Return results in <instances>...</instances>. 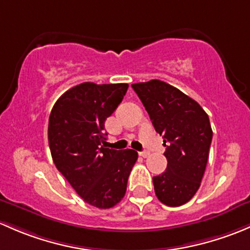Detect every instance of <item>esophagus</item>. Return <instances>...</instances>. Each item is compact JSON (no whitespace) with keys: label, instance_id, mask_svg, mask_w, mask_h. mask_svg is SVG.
<instances>
[{"label":"esophagus","instance_id":"1","mask_svg":"<svg viewBox=\"0 0 250 250\" xmlns=\"http://www.w3.org/2000/svg\"><path fill=\"white\" fill-rule=\"evenodd\" d=\"M140 156H142V158H148L149 156V151H140Z\"/></svg>","mask_w":250,"mask_h":250}]
</instances>
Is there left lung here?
<instances>
[{"label":"left lung","mask_w":250,"mask_h":250,"mask_svg":"<svg viewBox=\"0 0 250 250\" xmlns=\"http://www.w3.org/2000/svg\"><path fill=\"white\" fill-rule=\"evenodd\" d=\"M131 86L166 146V171L153 177L156 196L169 207L184 205L196 194L205 173L213 137L209 118L195 100L163 81Z\"/></svg>","instance_id":"8db88e82"}]
</instances>
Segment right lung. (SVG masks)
<instances>
[{"label":"right lung","mask_w":250,"mask_h":250,"mask_svg":"<svg viewBox=\"0 0 250 250\" xmlns=\"http://www.w3.org/2000/svg\"><path fill=\"white\" fill-rule=\"evenodd\" d=\"M128 84L82 83L67 90L49 117L48 140L59 172L94 207H114L125 196L137 161L132 149L104 148V122L117 109Z\"/></svg>","instance_id":"right-lung-1"}]
</instances>
